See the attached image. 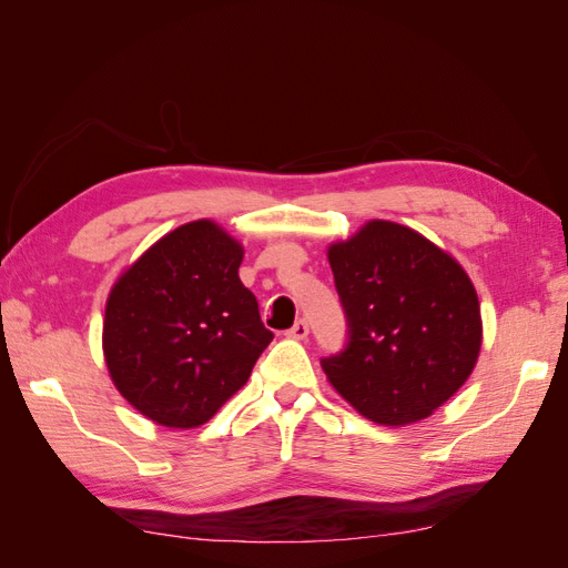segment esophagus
Segmentation results:
<instances>
[{
  "instance_id": "esophagus-1",
  "label": "esophagus",
  "mask_w": 568,
  "mask_h": 568,
  "mask_svg": "<svg viewBox=\"0 0 568 568\" xmlns=\"http://www.w3.org/2000/svg\"><path fill=\"white\" fill-rule=\"evenodd\" d=\"M307 334H311V326H307L305 320H296V324L286 332L288 338H305Z\"/></svg>"
}]
</instances>
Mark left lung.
<instances>
[{"label":"left lung","instance_id":"obj_1","mask_svg":"<svg viewBox=\"0 0 568 568\" xmlns=\"http://www.w3.org/2000/svg\"><path fill=\"white\" fill-rule=\"evenodd\" d=\"M346 346L322 357L332 386L376 424L432 415L467 382L480 351L474 284L415 230L372 220L329 248Z\"/></svg>","mask_w":568,"mask_h":568}]
</instances>
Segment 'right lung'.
Instances as JSON below:
<instances>
[{
	"mask_svg": "<svg viewBox=\"0 0 568 568\" xmlns=\"http://www.w3.org/2000/svg\"><path fill=\"white\" fill-rule=\"evenodd\" d=\"M244 251L211 220L165 234L113 286L104 320L111 379L170 428L209 422L274 338L239 280Z\"/></svg>",
	"mask_w": 568,
	"mask_h": 568,
	"instance_id": "right-lung-1",
	"label": "right lung"
}]
</instances>
